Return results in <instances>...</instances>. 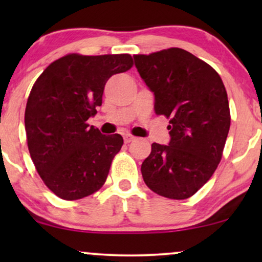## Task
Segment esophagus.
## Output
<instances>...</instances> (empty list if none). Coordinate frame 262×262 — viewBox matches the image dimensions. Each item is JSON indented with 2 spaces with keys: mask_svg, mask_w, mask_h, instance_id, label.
Instances as JSON below:
<instances>
[{
  "mask_svg": "<svg viewBox=\"0 0 262 262\" xmlns=\"http://www.w3.org/2000/svg\"><path fill=\"white\" fill-rule=\"evenodd\" d=\"M135 139H136V137H134V136L130 135V134L124 135V142H125V143H130V142H132V141H135Z\"/></svg>",
  "mask_w": 262,
  "mask_h": 262,
  "instance_id": "34e87169",
  "label": "esophagus"
}]
</instances>
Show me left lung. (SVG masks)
<instances>
[{
  "instance_id": "8db88e82",
  "label": "left lung",
  "mask_w": 262,
  "mask_h": 262,
  "mask_svg": "<svg viewBox=\"0 0 262 262\" xmlns=\"http://www.w3.org/2000/svg\"><path fill=\"white\" fill-rule=\"evenodd\" d=\"M135 66L155 96V112L169 119L168 145L152 143L142 163L146 186L169 199H187L209 181L230 128L223 81L192 53L171 48L135 55Z\"/></svg>"
}]
</instances>
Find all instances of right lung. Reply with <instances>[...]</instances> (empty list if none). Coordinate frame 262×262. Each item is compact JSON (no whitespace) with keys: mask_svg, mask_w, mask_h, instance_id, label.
<instances>
[{"mask_svg":"<svg viewBox=\"0 0 262 262\" xmlns=\"http://www.w3.org/2000/svg\"><path fill=\"white\" fill-rule=\"evenodd\" d=\"M132 67L130 55L71 53L50 64L28 96L25 128L32 161L59 198L76 200L105 184L123 145L120 135H102L87 120L101 106L111 76Z\"/></svg>","mask_w":262,"mask_h":262,"instance_id":"right-lung-1","label":"right lung"}]
</instances>
